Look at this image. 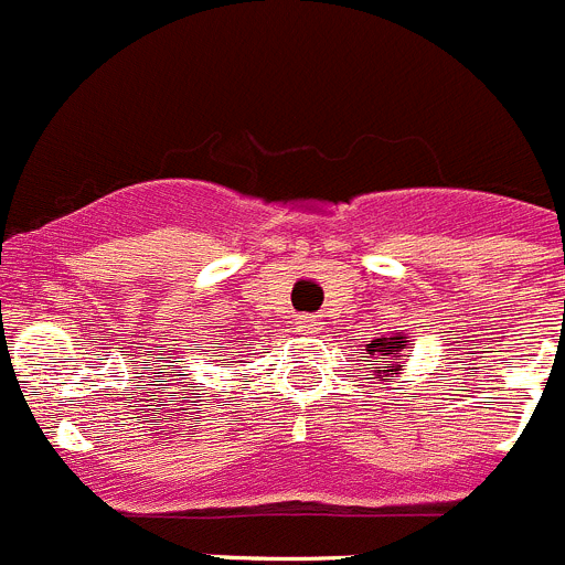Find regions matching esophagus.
<instances>
[{"mask_svg": "<svg viewBox=\"0 0 565 565\" xmlns=\"http://www.w3.org/2000/svg\"><path fill=\"white\" fill-rule=\"evenodd\" d=\"M294 324H297L299 333H317V328H319L317 317H299Z\"/></svg>", "mask_w": 565, "mask_h": 565, "instance_id": "34e87169", "label": "esophagus"}]
</instances>
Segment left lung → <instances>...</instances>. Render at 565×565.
I'll list each match as a JSON object with an SVG mask.
<instances>
[{"label": "left lung", "mask_w": 565, "mask_h": 565, "mask_svg": "<svg viewBox=\"0 0 565 565\" xmlns=\"http://www.w3.org/2000/svg\"><path fill=\"white\" fill-rule=\"evenodd\" d=\"M403 350H406V335L395 333V335H381V339H375L372 344H366V353L375 359V355H384V364L386 366H375V372L381 377H395L397 372H401V364H403Z\"/></svg>", "instance_id": "8db88e82"}]
</instances>
